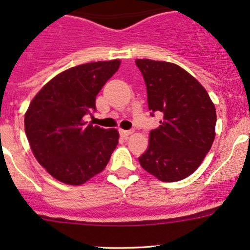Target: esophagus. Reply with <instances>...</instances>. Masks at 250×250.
Listing matches in <instances>:
<instances>
[{
  "instance_id": "34e87169",
  "label": "esophagus",
  "mask_w": 250,
  "mask_h": 250,
  "mask_svg": "<svg viewBox=\"0 0 250 250\" xmlns=\"http://www.w3.org/2000/svg\"><path fill=\"white\" fill-rule=\"evenodd\" d=\"M132 130H125V129H121L120 130V134H121V137L122 138H125V139H127L128 137H129L130 134H132Z\"/></svg>"
}]
</instances>
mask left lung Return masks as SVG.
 I'll return each instance as SVG.
<instances>
[{"mask_svg": "<svg viewBox=\"0 0 250 250\" xmlns=\"http://www.w3.org/2000/svg\"><path fill=\"white\" fill-rule=\"evenodd\" d=\"M135 64L145 80L148 109L163 115L160 127L150 132L140 166L161 181L183 180L213 145L215 106L203 85L179 65L151 59Z\"/></svg>", "mask_w": 250, "mask_h": 250, "instance_id": "left-lung-1", "label": "left lung"}]
</instances>
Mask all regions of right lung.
Wrapping results in <instances>:
<instances>
[{
    "instance_id": "right-lung-1",
    "label": "right lung",
    "mask_w": 250,
    "mask_h": 250,
    "mask_svg": "<svg viewBox=\"0 0 250 250\" xmlns=\"http://www.w3.org/2000/svg\"><path fill=\"white\" fill-rule=\"evenodd\" d=\"M121 60L94 62L67 69L41 88L25 112L32 153L53 178L82 185L105 169L118 144V130L87 125L95 98Z\"/></svg>"
}]
</instances>
